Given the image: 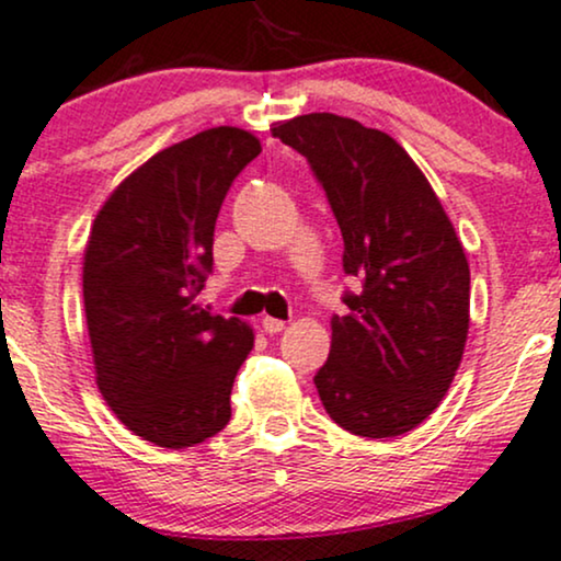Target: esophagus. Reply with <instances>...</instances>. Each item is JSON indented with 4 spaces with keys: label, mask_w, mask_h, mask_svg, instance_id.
Returning <instances> with one entry per match:
<instances>
[{
    "label": "esophagus",
    "mask_w": 561,
    "mask_h": 561,
    "mask_svg": "<svg viewBox=\"0 0 561 561\" xmlns=\"http://www.w3.org/2000/svg\"><path fill=\"white\" fill-rule=\"evenodd\" d=\"M283 328H286V322L278 320V318H262V331L270 333V335H273V333H280Z\"/></svg>",
    "instance_id": "obj_1"
}]
</instances>
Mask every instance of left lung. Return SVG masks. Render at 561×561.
Instances as JSON below:
<instances>
[{
    "mask_svg": "<svg viewBox=\"0 0 561 561\" xmlns=\"http://www.w3.org/2000/svg\"><path fill=\"white\" fill-rule=\"evenodd\" d=\"M273 136L307 157L344 236V270L362 280L331 320L314 375L344 431L393 438L440 404L470 331V265L423 170L378 128L312 112Z\"/></svg>",
    "mask_w": 561,
    "mask_h": 561,
    "instance_id": "obj_1",
    "label": "left lung"
}]
</instances>
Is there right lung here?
<instances>
[{
  "label": "right lung",
  "instance_id": "obj_1",
  "mask_svg": "<svg viewBox=\"0 0 561 561\" xmlns=\"http://www.w3.org/2000/svg\"><path fill=\"white\" fill-rule=\"evenodd\" d=\"M260 138L220 125L157 151L110 194L83 252L96 386L149 444L186 449L230 420V388L254 346L239 318L199 301L215 220Z\"/></svg>",
  "mask_w": 561,
  "mask_h": 561
}]
</instances>
